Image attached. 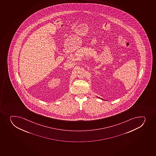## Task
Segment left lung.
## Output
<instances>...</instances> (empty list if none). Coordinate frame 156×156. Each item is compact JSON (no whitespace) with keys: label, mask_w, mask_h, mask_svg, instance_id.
<instances>
[{"label":"left lung","mask_w":156,"mask_h":156,"mask_svg":"<svg viewBox=\"0 0 156 156\" xmlns=\"http://www.w3.org/2000/svg\"><path fill=\"white\" fill-rule=\"evenodd\" d=\"M101 99H101V98H100ZM102 100H103V99H102Z\"/></svg>","instance_id":"8db88e82"}]
</instances>
